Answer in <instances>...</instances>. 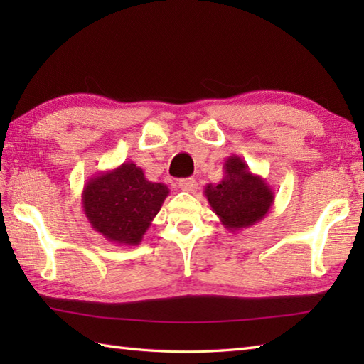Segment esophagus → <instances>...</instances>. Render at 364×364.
<instances>
[{
    "label": "esophagus",
    "mask_w": 364,
    "mask_h": 364,
    "mask_svg": "<svg viewBox=\"0 0 364 364\" xmlns=\"http://www.w3.org/2000/svg\"><path fill=\"white\" fill-rule=\"evenodd\" d=\"M178 188L184 192H196L197 191V181L194 178H183L178 181Z\"/></svg>",
    "instance_id": "esophagus-1"
}]
</instances>
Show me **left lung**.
I'll list each match as a JSON object with an SVG mask.
<instances>
[{"instance_id": "obj_1", "label": "left lung", "mask_w": 364, "mask_h": 364, "mask_svg": "<svg viewBox=\"0 0 364 364\" xmlns=\"http://www.w3.org/2000/svg\"><path fill=\"white\" fill-rule=\"evenodd\" d=\"M205 197L222 225L231 233L259 222L274 205V191L264 178L252 173L247 162L231 154L223 162V178L206 184Z\"/></svg>"}]
</instances>
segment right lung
<instances>
[{
  "label": "right lung",
  "instance_id": "add662e5",
  "mask_svg": "<svg viewBox=\"0 0 364 364\" xmlns=\"http://www.w3.org/2000/svg\"><path fill=\"white\" fill-rule=\"evenodd\" d=\"M162 183L149 181L134 162L94 175L82 189L84 214L97 233L117 245L141 244L168 196Z\"/></svg>",
  "mask_w": 364,
  "mask_h": 364
}]
</instances>
